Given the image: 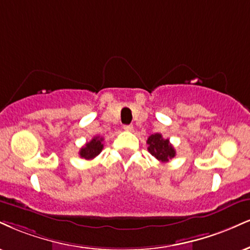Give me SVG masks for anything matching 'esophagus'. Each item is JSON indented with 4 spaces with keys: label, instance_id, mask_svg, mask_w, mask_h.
I'll list each match as a JSON object with an SVG mask.
<instances>
[{
    "label": "esophagus",
    "instance_id": "esophagus-1",
    "mask_svg": "<svg viewBox=\"0 0 250 250\" xmlns=\"http://www.w3.org/2000/svg\"><path fill=\"white\" fill-rule=\"evenodd\" d=\"M123 129H125V131H133L134 127L131 125H123Z\"/></svg>",
    "mask_w": 250,
    "mask_h": 250
}]
</instances>
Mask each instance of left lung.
Instances as JSON below:
<instances>
[{"label":"left lung","mask_w":250,"mask_h":250,"mask_svg":"<svg viewBox=\"0 0 250 250\" xmlns=\"http://www.w3.org/2000/svg\"><path fill=\"white\" fill-rule=\"evenodd\" d=\"M146 143H148V151L162 163L169 162V159L176 156V150L171 146L170 141L162 137L161 134L150 135Z\"/></svg>","instance_id":"1"}]
</instances>
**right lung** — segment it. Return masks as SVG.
Here are the masks:
<instances>
[{"instance_id":"add662e5","label":"right lung","mask_w":250,"mask_h":250,"mask_svg":"<svg viewBox=\"0 0 250 250\" xmlns=\"http://www.w3.org/2000/svg\"><path fill=\"white\" fill-rule=\"evenodd\" d=\"M102 141L104 138L100 136H95L93 137L88 143H86L83 148L80 149L79 155L81 158H85L87 161L89 159L95 158L104 149V144H102Z\"/></svg>"}]
</instances>
